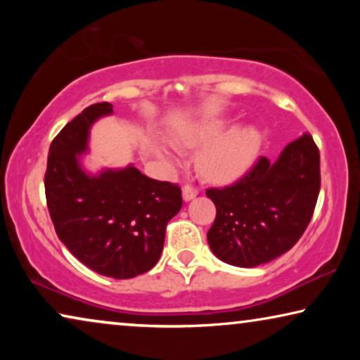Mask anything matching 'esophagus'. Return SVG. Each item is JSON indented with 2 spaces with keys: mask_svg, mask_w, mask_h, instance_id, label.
I'll return each mask as SVG.
<instances>
[{
  "mask_svg": "<svg viewBox=\"0 0 360 360\" xmlns=\"http://www.w3.org/2000/svg\"><path fill=\"white\" fill-rule=\"evenodd\" d=\"M196 195H198V190L193 188V186H190V185L184 186V190H181V196H184V201H191L193 198H196Z\"/></svg>",
  "mask_w": 360,
  "mask_h": 360,
  "instance_id": "esophagus-1",
  "label": "esophagus"
}]
</instances>
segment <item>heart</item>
<instances>
[{
  "instance_id": "1",
  "label": "heart",
  "mask_w": 360,
  "mask_h": 360,
  "mask_svg": "<svg viewBox=\"0 0 360 360\" xmlns=\"http://www.w3.org/2000/svg\"><path fill=\"white\" fill-rule=\"evenodd\" d=\"M231 127L228 120H205L181 126L176 131V144L185 147L205 146L196 157L200 174L211 181H228L243 175L257 159L262 136L252 126ZM152 149L165 165L176 162V150L164 139H152Z\"/></svg>"
}]
</instances>
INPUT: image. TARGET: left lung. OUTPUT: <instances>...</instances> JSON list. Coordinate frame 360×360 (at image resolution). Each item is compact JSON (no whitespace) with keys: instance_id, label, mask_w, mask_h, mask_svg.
Returning a JSON list of instances; mask_svg holds the SVG:
<instances>
[{"instance_id":"left-lung-1","label":"left lung","mask_w":360,"mask_h":360,"mask_svg":"<svg viewBox=\"0 0 360 360\" xmlns=\"http://www.w3.org/2000/svg\"><path fill=\"white\" fill-rule=\"evenodd\" d=\"M319 193V152L300 136L277 160L262 157L244 179L206 190L216 206L208 244L223 262L257 267L297 244L309 224Z\"/></svg>"}]
</instances>
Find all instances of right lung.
I'll list each match as a JSON object with an SVG mask.
<instances>
[{
    "mask_svg": "<svg viewBox=\"0 0 360 360\" xmlns=\"http://www.w3.org/2000/svg\"><path fill=\"white\" fill-rule=\"evenodd\" d=\"M111 115L112 105L96 103L58 132L44 185L53 228L67 249L96 274L132 278L159 262L165 226L181 210V191L132 164L86 169L91 127Z\"/></svg>",
    "mask_w": 360,
    "mask_h": 360,
    "instance_id": "obj_1",
    "label": "right lung"
}]
</instances>
